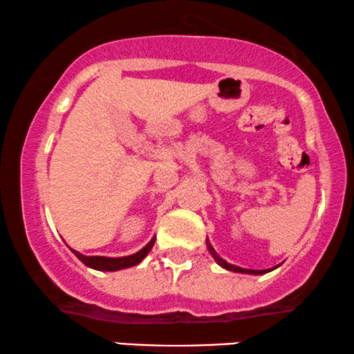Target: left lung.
Returning a JSON list of instances; mask_svg holds the SVG:
<instances>
[{
	"instance_id": "left-lung-1",
	"label": "left lung",
	"mask_w": 354,
	"mask_h": 354,
	"mask_svg": "<svg viewBox=\"0 0 354 354\" xmlns=\"http://www.w3.org/2000/svg\"><path fill=\"white\" fill-rule=\"evenodd\" d=\"M207 248H209L210 254H212L214 259H216L218 265H221L222 268H225V270H229V271H234V272H245V274H265V272H270V271L274 270V268H272V270H245V268L230 265V263H227L225 259H222V258L218 257V254L216 253V250L212 248V245H210L209 241H207ZM276 268H277V266H276Z\"/></svg>"
}]
</instances>
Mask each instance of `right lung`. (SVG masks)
Here are the masks:
<instances>
[{"label":"right lung","mask_w":354,"mask_h":354,"mask_svg":"<svg viewBox=\"0 0 354 354\" xmlns=\"http://www.w3.org/2000/svg\"><path fill=\"white\" fill-rule=\"evenodd\" d=\"M155 243V236L151 239L149 243L145 245L144 248L140 250V252L131 254V257H120V258H109V257H84L77 250H71L75 254H77V258L80 261L84 263L88 268H93V270H97V271H119V270H124V268H131V266H136L138 263L144 259L147 254L150 253L151 247H153Z\"/></svg>","instance_id":"obj_1"}]
</instances>
